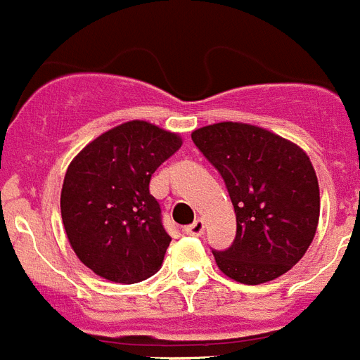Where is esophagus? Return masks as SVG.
<instances>
[{"mask_svg": "<svg viewBox=\"0 0 360 360\" xmlns=\"http://www.w3.org/2000/svg\"><path fill=\"white\" fill-rule=\"evenodd\" d=\"M184 232L189 236H202L204 234V221L202 219H195L193 225H189L184 229Z\"/></svg>", "mask_w": 360, "mask_h": 360, "instance_id": "34e87169", "label": "esophagus"}]
</instances>
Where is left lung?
<instances>
[{"label": "left lung", "mask_w": 360, "mask_h": 360, "mask_svg": "<svg viewBox=\"0 0 360 360\" xmlns=\"http://www.w3.org/2000/svg\"><path fill=\"white\" fill-rule=\"evenodd\" d=\"M191 139L223 176L236 212V240L226 251H214L217 267L241 284L290 271L320 219V188L307 152L243 122L204 126Z\"/></svg>", "instance_id": "left-lung-1"}]
</instances>
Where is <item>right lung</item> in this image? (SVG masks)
<instances>
[{"label":"right lung","mask_w":360,"mask_h":360,"mask_svg":"<svg viewBox=\"0 0 360 360\" xmlns=\"http://www.w3.org/2000/svg\"><path fill=\"white\" fill-rule=\"evenodd\" d=\"M180 146L178 134L130 120L98 135L70 162L63 225L76 257L98 277L134 284L162 267L171 236L148 186Z\"/></svg>","instance_id":"right-lung-1"}]
</instances>
